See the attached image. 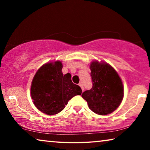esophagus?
<instances>
[{
  "label": "esophagus",
  "mask_w": 150,
  "mask_h": 150,
  "mask_svg": "<svg viewBox=\"0 0 150 150\" xmlns=\"http://www.w3.org/2000/svg\"><path fill=\"white\" fill-rule=\"evenodd\" d=\"M79 86L81 87V89H82V91H84V87H83V83H79Z\"/></svg>",
  "instance_id": "esophagus-1"
}]
</instances>
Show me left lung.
Here are the masks:
<instances>
[{
  "instance_id": "1",
  "label": "left lung",
  "mask_w": 150,
  "mask_h": 150,
  "mask_svg": "<svg viewBox=\"0 0 150 150\" xmlns=\"http://www.w3.org/2000/svg\"><path fill=\"white\" fill-rule=\"evenodd\" d=\"M89 67L93 87L81 96L93 112L98 115H109L117 109L122 101V81L116 71L105 62L93 61Z\"/></svg>"
}]
</instances>
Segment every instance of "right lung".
I'll return each instance as SVG.
<instances>
[{
	"label": "right lung",
	"mask_w": 150,
	"mask_h": 150,
	"mask_svg": "<svg viewBox=\"0 0 150 150\" xmlns=\"http://www.w3.org/2000/svg\"><path fill=\"white\" fill-rule=\"evenodd\" d=\"M60 61L47 62L35 73L30 88L33 103L42 112L55 115L60 112L68 101L82 90L71 81L70 73L63 75Z\"/></svg>",
	"instance_id": "1"
}]
</instances>
